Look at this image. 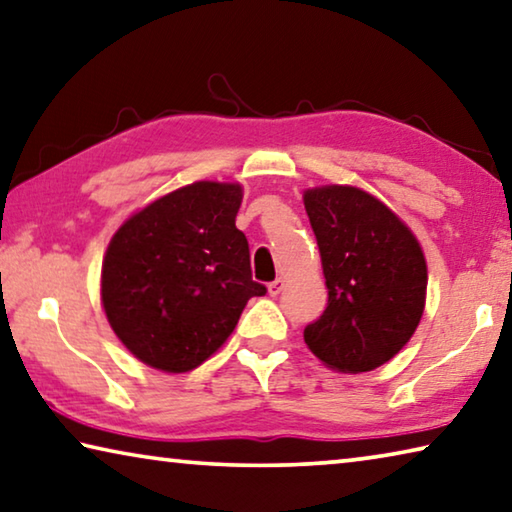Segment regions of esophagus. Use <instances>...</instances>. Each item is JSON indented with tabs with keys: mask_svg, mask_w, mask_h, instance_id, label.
<instances>
[{
	"mask_svg": "<svg viewBox=\"0 0 512 512\" xmlns=\"http://www.w3.org/2000/svg\"><path fill=\"white\" fill-rule=\"evenodd\" d=\"M282 289H284L282 277H277V280H273L271 284H268V293H271V296H280Z\"/></svg>",
	"mask_w": 512,
	"mask_h": 512,
	"instance_id": "1",
	"label": "esophagus"
}]
</instances>
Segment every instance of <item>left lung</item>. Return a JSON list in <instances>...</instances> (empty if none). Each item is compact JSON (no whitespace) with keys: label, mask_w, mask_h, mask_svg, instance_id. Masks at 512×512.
I'll use <instances>...</instances> for the list:
<instances>
[{"label":"left lung","mask_w":512,"mask_h":512,"mask_svg":"<svg viewBox=\"0 0 512 512\" xmlns=\"http://www.w3.org/2000/svg\"><path fill=\"white\" fill-rule=\"evenodd\" d=\"M305 210L327 284L323 316L305 327L307 348L339 372L375 370L409 343L422 318V248L400 216L357 187L307 189Z\"/></svg>","instance_id":"1"}]
</instances>
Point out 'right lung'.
<instances>
[{
    "label": "right lung",
    "instance_id": "add662e5",
    "mask_svg": "<svg viewBox=\"0 0 512 512\" xmlns=\"http://www.w3.org/2000/svg\"><path fill=\"white\" fill-rule=\"evenodd\" d=\"M241 196L235 183L201 180L146 205L112 237L101 302L119 341L146 366H201L237 327L246 302L266 293L235 225Z\"/></svg>",
    "mask_w": 512,
    "mask_h": 512
}]
</instances>
